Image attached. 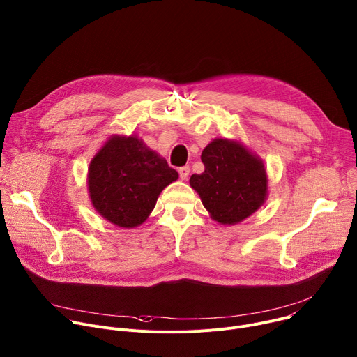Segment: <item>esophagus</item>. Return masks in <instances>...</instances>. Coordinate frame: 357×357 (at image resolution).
Here are the masks:
<instances>
[{
	"mask_svg": "<svg viewBox=\"0 0 357 357\" xmlns=\"http://www.w3.org/2000/svg\"><path fill=\"white\" fill-rule=\"evenodd\" d=\"M178 174H180V178H181V180H185V178L188 177V174H190V167H188V166L180 167V169H178Z\"/></svg>",
	"mask_w": 357,
	"mask_h": 357,
	"instance_id": "esophagus-1",
	"label": "esophagus"
}]
</instances>
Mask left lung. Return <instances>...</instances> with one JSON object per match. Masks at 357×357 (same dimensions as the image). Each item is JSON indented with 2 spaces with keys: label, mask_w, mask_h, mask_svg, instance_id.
I'll return each mask as SVG.
<instances>
[{
  "label": "left lung",
  "mask_w": 357,
  "mask_h": 357,
  "mask_svg": "<svg viewBox=\"0 0 357 357\" xmlns=\"http://www.w3.org/2000/svg\"><path fill=\"white\" fill-rule=\"evenodd\" d=\"M204 172L192 174L190 185L221 224H236L255 213L266 197L262 162L236 142L215 139L202 153Z\"/></svg>",
  "instance_id": "1"
}]
</instances>
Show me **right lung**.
I'll use <instances>...</instances> for the list:
<instances>
[{
  "label": "right lung",
  "instance_id": "right-lung-1",
  "mask_svg": "<svg viewBox=\"0 0 357 357\" xmlns=\"http://www.w3.org/2000/svg\"><path fill=\"white\" fill-rule=\"evenodd\" d=\"M178 173L137 137L114 136L93 157L88 183L93 207L117 227L146 221L157 197Z\"/></svg>",
  "mask_w": 357,
  "mask_h": 357
}]
</instances>
